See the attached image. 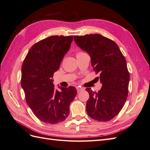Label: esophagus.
Segmentation results:
<instances>
[{
  "label": "esophagus",
  "instance_id": "1",
  "mask_svg": "<svg viewBox=\"0 0 150 150\" xmlns=\"http://www.w3.org/2000/svg\"><path fill=\"white\" fill-rule=\"evenodd\" d=\"M77 89V91H78V92H80V91H83L84 90V88H80V87H77L76 88Z\"/></svg>",
  "mask_w": 150,
  "mask_h": 150
}]
</instances>
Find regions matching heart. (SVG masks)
Listing matches in <instances>:
<instances>
[{"mask_svg":"<svg viewBox=\"0 0 150 150\" xmlns=\"http://www.w3.org/2000/svg\"><path fill=\"white\" fill-rule=\"evenodd\" d=\"M81 53H82V52H79V53H78V54H81Z\"/></svg>","mask_w":150,"mask_h":150,"instance_id":"heart-1","label":"heart"}]
</instances>
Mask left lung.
Returning <instances> with one entry per match:
<instances>
[{
    "mask_svg": "<svg viewBox=\"0 0 150 150\" xmlns=\"http://www.w3.org/2000/svg\"><path fill=\"white\" fill-rule=\"evenodd\" d=\"M74 40L90 56L102 84L98 93L86 89L89 94L86 112L93 120L110 121L120 112L128 97L129 74L125 58L115 42L101 34L77 35Z\"/></svg>",
    "mask_w": 150,
    "mask_h": 150,
    "instance_id": "obj_1",
    "label": "left lung"
}]
</instances>
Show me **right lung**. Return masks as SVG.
<instances>
[{
    "mask_svg": "<svg viewBox=\"0 0 150 150\" xmlns=\"http://www.w3.org/2000/svg\"><path fill=\"white\" fill-rule=\"evenodd\" d=\"M73 35H52L30 47L21 69V86L28 106L39 120L57 124L69 115L75 87L54 88L52 78L69 50Z\"/></svg>",
    "mask_w": 150,
    "mask_h": 150,
    "instance_id": "add662e5",
    "label": "right lung"
}]
</instances>
